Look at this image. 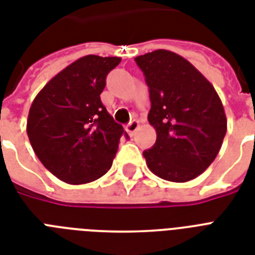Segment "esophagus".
Masks as SVG:
<instances>
[{
  "mask_svg": "<svg viewBox=\"0 0 255 255\" xmlns=\"http://www.w3.org/2000/svg\"><path fill=\"white\" fill-rule=\"evenodd\" d=\"M139 127H140V124H139V122H137V120H131V122L127 124L126 129H127V132L129 133V135L133 136V135H135V132L139 129Z\"/></svg>",
  "mask_w": 255,
  "mask_h": 255,
  "instance_id": "1",
  "label": "esophagus"
}]
</instances>
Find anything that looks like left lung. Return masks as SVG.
Returning a JSON list of instances; mask_svg holds the SVG:
<instances>
[{"label":"left lung","mask_w":255,"mask_h":255,"mask_svg":"<svg viewBox=\"0 0 255 255\" xmlns=\"http://www.w3.org/2000/svg\"><path fill=\"white\" fill-rule=\"evenodd\" d=\"M149 88L148 122L156 143L143 152L148 168L173 182L193 180L213 163L226 133L220 96L185 58L155 50L135 58Z\"/></svg>","instance_id":"left-lung-1"}]
</instances>
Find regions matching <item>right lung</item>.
<instances>
[{
  "label": "right lung",
  "instance_id": "1",
  "mask_svg": "<svg viewBox=\"0 0 255 255\" xmlns=\"http://www.w3.org/2000/svg\"><path fill=\"white\" fill-rule=\"evenodd\" d=\"M119 57L86 55L67 66L38 92L26 131L41 163L67 184H86L111 168L123 127L100 100L106 77Z\"/></svg>",
  "mask_w": 255,
  "mask_h": 255
}]
</instances>
